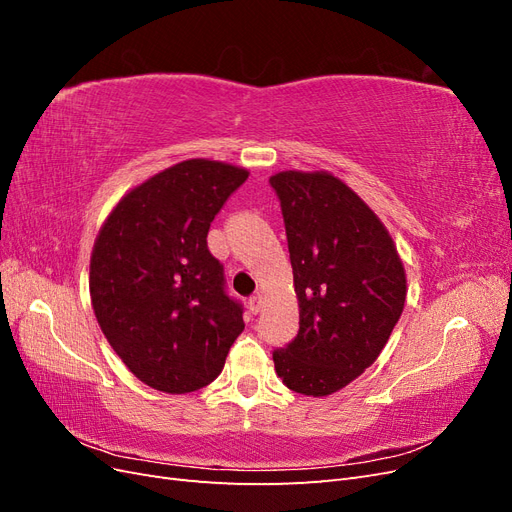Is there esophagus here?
<instances>
[{
	"label": "esophagus",
	"instance_id": "obj_1",
	"mask_svg": "<svg viewBox=\"0 0 512 512\" xmlns=\"http://www.w3.org/2000/svg\"><path fill=\"white\" fill-rule=\"evenodd\" d=\"M247 305H250V312H252V314H258L260 309H262V297H260V294H256V297H252L250 303H247Z\"/></svg>",
	"mask_w": 512,
	"mask_h": 512
}]
</instances>
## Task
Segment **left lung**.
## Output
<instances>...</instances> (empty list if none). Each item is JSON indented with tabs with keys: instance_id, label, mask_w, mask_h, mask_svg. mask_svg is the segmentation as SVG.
Masks as SVG:
<instances>
[{
	"instance_id": "obj_1",
	"label": "left lung",
	"mask_w": 512,
	"mask_h": 512,
	"mask_svg": "<svg viewBox=\"0 0 512 512\" xmlns=\"http://www.w3.org/2000/svg\"><path fill=\"white\" fill-rule=\"evenodd\" d=\"M280 196L299 333L273 352L290 391L327 397L374 363L406 303V269L365 200L327 170H282Z\"/></svg>"
}]
</instances>
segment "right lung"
I'll return each mask as SVG.
<instances>
[{
  "instance_id": "right-lung-1",
  "label": "right lung",
  "mask_w": 512,
  "mask_h": 512,
  "mask_svg": "<svg viewBox=\"0 0 512 512\" xmlns=\"http://www.w3.org/2000/svg\"><path fill=\"white\" fill-rule=\"evenodd\" d=\"M250 170L183 160L138 183L108 213L89 260L91 307L119 359L170 395L220 376L245 329L207 232Z\"/></svg>"
}]
</instances>
